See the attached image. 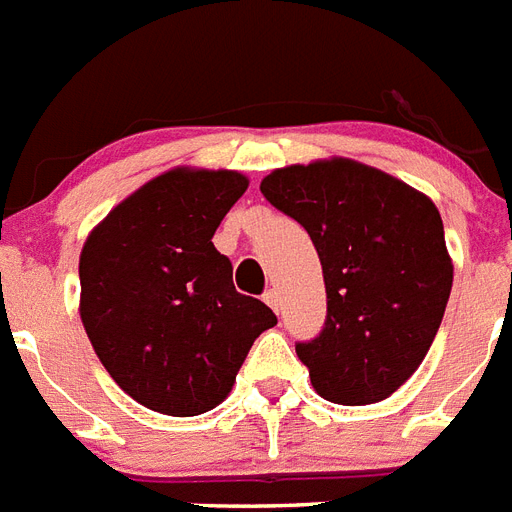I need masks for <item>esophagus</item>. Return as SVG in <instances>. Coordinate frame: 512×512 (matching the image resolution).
Returning <instances> with one entry per match:
<instances>
[{
    "mask_svg": "<svg viewBox=\"0 0 512 512\" xmlns=\"http://www.w3.org/2000/svg\"><path fill=\"white\" fill-rule=\"evenodd\" d=\"M263 300L271 305L273 311H279V292H276V289H268V292L263 295Z\"/></svg>",
    "mask_w": 512,
    "mask_h": 512,
    "instance_id": "34e87169",
    "label": "esophagus"
}]
</instances>
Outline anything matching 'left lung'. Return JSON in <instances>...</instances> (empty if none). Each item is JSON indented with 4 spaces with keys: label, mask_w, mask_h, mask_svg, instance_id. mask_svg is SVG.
<instances>
[{
    "label": "left lung",
    "mask_w": 512,
    "mask_h": 512,
    "mask_svg": "<svg viewBox=\"0 0 512 512\" xmlns=\"http://www.w3.org/2000/svg\"><path fill=\"white\" fill-rule=\"evenodd\" d=\"M260 191L319 252L327 321L319 337L297 342L316 393L345 406L396 393L430 350L452 292L436 204L353 159L273 170Z\"/></svg>",
    "instance_id": "left-lung-1"
}]
</instances>
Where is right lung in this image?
Instances as JSON below:
<instances>
[{
	"instance_id": "add662e5",
	"label": "right lung",
	"mask_w": 512,
	"mask_h": 512,
	"mask_svg": "<svg viewBox=\"0 0 512 512\" xmlns=\"http://www.w3.org/2000/svg\"><path fill=\"white\" fill-rule=\"evenodd\" d=\"M231 170L177 167L92 228L79 257V313L100 364L138 404L172 417L215 409L276 313L233 287L212 244L247 191Z\"/></svg>"
}]
</instances>
